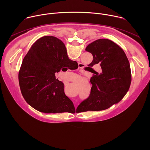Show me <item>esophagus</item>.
<instances>
[{"label": "esophagus", "mask_w": 150, "mask_h": 150, "mask_svg": "<svg viewBox=\"0 0 150 150\" xmlns=\"http://www.w3.org/2000/svg\"><path fill=\"white\" fill-rule=\"evenodd\" d=\"M82 63H79V67H80L81 68H82ZM75 104V105H76V106L78 104H77L76 103H75V104Z\"/></svg>", "instance_id": "1"}]
</instances>
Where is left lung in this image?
Segmentation results:
<instances>
[{
	"label": "left lung",
	"mask_w": 150,
	"mask_h": 150,
	"mask_svg": "<svg viewBox=\"0 0 150 150\" xmlns=\"http://www.w3.org/2000/svg\"><path fill=\"white\" fill-rule=\"evenodd\" d=\"M85 50L93 56L92 67L99 63L102 72L91 77L90 96L78 107H83L85 112L105 110L119 102L129 89V62L122 48L108 39L97 40Z\"/></svg>",
	"instance_id": "obj_1"
}]
</instances>
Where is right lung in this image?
I'll return each instance as SVG.
<instances>
[{"label":"right lung","instance_id":"obj_1","mask_svg":"<svg viewBox=\"0 0 150 150\" xmlns=\"http://www.w3.org/2000/svg\"><path fill=\"white\" fill-rule=\"evenodd\" d=\"M72 61L65 45L57 37L37 40L24 57L18 75L21 91L27 103L46 113H63L69 104L74 106L64 92L63 83L55 76L63 65L70 67Z\"/></svg>","mask_w":150,"mask_h":150}]
</instances>
